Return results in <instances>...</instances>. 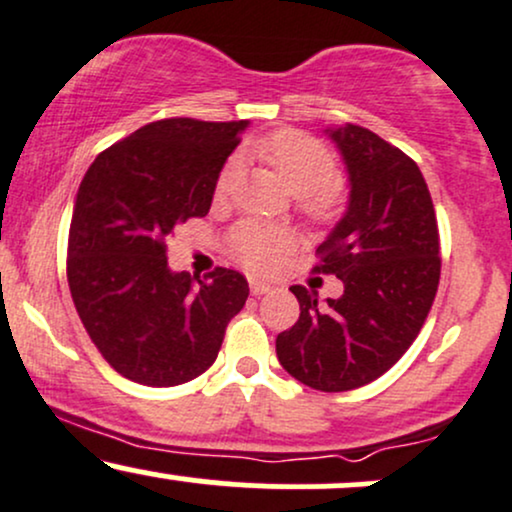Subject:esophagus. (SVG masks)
<instances>
[{
  "instance_id": "34e87169",
  "label": "esophagus",
  "mask_w": 512,
  "mask_h": 512,
  "mask_svg": "<svg viewBox=\"0 0 512 512\" xmlns=\"http://www.w3.org/2000/svg\"><path fill=\"white\" fill-rule=\"evenodd\" d=\"M269 289H272V286L264 284V281H260V279H250V291H252V296H262V293H267Z\"/></svg>"
}]
</instances>
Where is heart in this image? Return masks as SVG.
<instances>
[{
	"mask_svg": "<svg viewBox=\"0 0 512 512\" xmlns=\"http://www.w3.org/2000/svg\"><path fill=\"white\" fill-rule=\"evenodd\" d=\"M255 151L279 173L281 182L301 197V207L317 221L332 219L342 207V187L334 182L332 154L303 132L281 129L255 144ZM240 173V158H231L216 178V197H228ZM291 245L281 228L260 221H243L233 228L228 250L252 272H269Z\"/></svg>",
	"mask_w": 512,
	"mask_h": 512,
	"instance_id": "1",
	"label": "heart"
}]
</instances>
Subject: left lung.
<instances>
[{"instance_id": "8db88e82", "label": "left lung", "mask_w": 512, "mask_h": 512, "mask_svg": "<svg viewBox=\"0 0 512 512\" xmlns=\"http://www.w3.org/2000/svg\"><path fill=\"white\" fill-rule=\"evenodd\" d=\"M349 173V207L317 248L315 272L344 293L317 303L291 286L301 317L276 337L279 363L303 385L346 392L390 370L424 327L440 281L436 209L419 166L366 127H330Z\"/></svg>"}]
</instances>
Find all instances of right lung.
Returning a JSON list of instances; mask_svg holds the SVG:
<instances>
[{
    "label": "right lung",
    "mask_w": 512,
    "mask_h": 512,
    "mask_svg": "<svg viewBox=\"0 0 512 512\" xmlns=\"http://www.w3.org/2000/svg\"><path fill=\"white\" fill-rule=\"evenodd\" d=\"M248 122L170 117L98 154L76 192L67 279L88 337L139 385L195 380L219 356L248 279L168 269L175 226L209 214L216 178Z\"/></svg>",
    "instance_id": "obj_1"
}]
</instances>
